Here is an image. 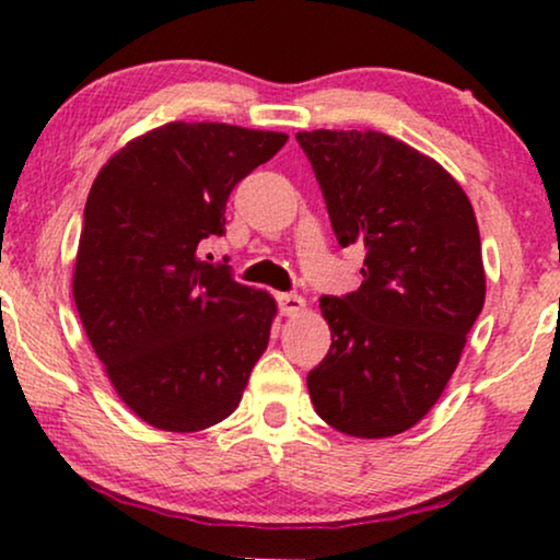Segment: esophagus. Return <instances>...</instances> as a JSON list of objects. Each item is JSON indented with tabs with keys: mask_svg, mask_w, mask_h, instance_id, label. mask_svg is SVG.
I'll return each mask as SVG.
<instances>
[{
	"mask_svg": "<svg viewBox=\"0 0 560 560\" xmlns=\"http://www.w3.org/2000/svg\"><path fill=\"white\" fill-rule=\"evenodd\" d=\"M278 303L282 316H298V313L305 311V298L295 293H278Z\"/></svg>",
	"mask_w": 560,
	"mask_h": 560,
	"instance_id": "34e87169",
	"label": "esophagus"
}]
</instances>
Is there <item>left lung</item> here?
Instances as JSON below:
<instances>
[{"mask_svg": "<svg viewBox=\"0 0 560 560\" xmlns=\"http://www.w3.org/2000/svg\"><path fill=\"white\" fill-rule=\"evenodd\" d=\"M341 247L364 244L362 285L320 298L331 349L308 372L336 431L389 439L439 402L485 308L469 196L441 163L374 129L298 132Z\"/></svg>", "mask_w": 560, "mask_h": 560, "instance_id": "8db88e82", "label": "left lung"}]
</instances>
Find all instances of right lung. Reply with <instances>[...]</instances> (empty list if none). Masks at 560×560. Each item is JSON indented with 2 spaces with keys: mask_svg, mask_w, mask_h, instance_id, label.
Instances as JSON below:
<instances>
[{
  "mask_svg": "<svg viewBox=\"0 0 560 560\" xmlns=\"http://www.w3.org/2000/svg\"><path fill=\"white\" fill-rule=\"evenodd\" d=\"M288 135L171 121L106 160L89 190L73 301L119 400L152 428L196 433L232 416L278 303L198 247L224 234L232 188Z\"/></svg>",
  "mask_w": 560,
  "mask_h": 560,
  "instance_id": "obj_1",
  "label": "right lung"
}]
</instances>
